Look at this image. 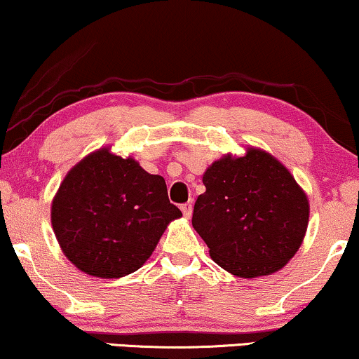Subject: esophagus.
Listing matches in <instances>:
<instances>
[{
  "instance_id": "obj_1",
  "label": "esophagus",
  "mask_w": 359,
  "mask_h": 359,
  "mask_svg": "<svg viewBox=\"0 0 359 359\" xmlns=\"http://www.w3.org/2000/svg\"><path fill=\"white\" fill-rule=\"evenodd\" d=\"M181 212H183V215H184L186 219H189L191 214H193V204H191V203L181 204Z\"/></svg>"
}]
</instances>
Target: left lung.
Returning <instances> with one entry per match:
<instances>
[{
    "label": "left lung",
    "instance_id": "8db88e82",
    "mask_svg": "<svg viewBox=\"0 0 359 359\" xmlns=\"http://www.w3.org/2000/svg\"><path fill=\"white\" fill-rule=\"evenodd\" d=\"M193 227L219 266L238 278L268 276L301 247L309 201L281 161L250 147L243 156L225 155L203 176Z\"/></svg>",
    "mask_w": 359,
    "mask_h": 359
}]
</instances>
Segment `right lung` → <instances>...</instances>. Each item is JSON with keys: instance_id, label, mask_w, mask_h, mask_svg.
Returning <instances> with one entry per match:
<instances>
[{"instance_id": "right-lung-1", "label": "right lung", "mask_w": 359, "mask_h": 359, "mask_svg": "<svg viewBox=\"0 0 359 359\" xmlns=\"http://www.w3.org/2000/svg\"><path fill=\"white\" fill-rule=\"evenodd\" d=\"M181 215L170 203L163 176L100 149L68 171L50 219L62 252L78 269L117 279L137 271Z\"/></svg>"}]
</instances>
